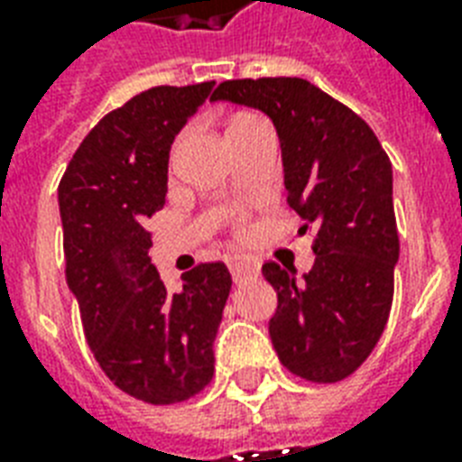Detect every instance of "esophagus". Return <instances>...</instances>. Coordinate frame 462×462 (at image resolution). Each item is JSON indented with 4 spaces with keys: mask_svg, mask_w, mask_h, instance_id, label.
<instances>
[{
    "mask_svg": "<svg viewBox=\"0 0 462 462\" xmlns=\"http://www.w3.org/2000/svg\"><path fill=\"white\" fill-rule=\"evenodd\" d=\"M227 266H230L235 282H242V281H246V278L259 275V266H256L254 261L242 259V256H232V259L227 261Z\"/></svg>",
    "mask_w": 462,
    "mask_h": 462,
    "instance_id": "esophagus-1",
    "label": "esophagus"
}]
</instances>
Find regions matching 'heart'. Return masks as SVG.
<instances>
[{
    "instance_id": "1",
    "label": "heart",
    "mask_w": 462,
    "mask_h": 462,
    "mask_svg": "<svg viewBox=\"0 0 462 462\" xmlns=\"http://www.w3.org/2000/svg\"><path fill=\"white\" fill-rule=\"evenodd\" d=\"M242 119H249V117H246V115H245V117H235V119H232V122H242ZM232 122H230V125H232Z\"/></svg>"
}]
</instances>
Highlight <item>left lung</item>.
I'll list each match as a JSON object with an SVG mask.
<instances>
[{
  "instance_id": "1",
  "label": "left lung",
  "mask_w": 462,
  "mask_h": 462,
  "mask_svg": "<svg viewBox=\"0 0 462 462\" xmlns=\"http://www.w3.org/2000/svg\"><path fill=\"white\" fill-rule=\"evenodd\" d=\"M213 100L259 107L282 148L288 206L314 227L316 261L304 281L295 268L263 263L278 292L268 323L282 366L311 383H337L365 365L386 328L401 242L393 172L376 134L304 79L223 81Z\"/></svg>"
}]
</instances>
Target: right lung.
Segmentation results:
<instances>
[{
    "instance_id": "1",
    "label": "right lung",
    "mask_w": 462,
    "mask_h": 462,
    "mask_svg": "<svg viewBox=\"0 0 462 462\" xmlns=\"http://www.w3.org/2000/svg\"><path fill=\"white\" fill-rule=\"evenodd\" d=\"M213 86H155L107 112L60 181L67 282L86 340L105 376L151 405L194 398L216 372L230 271L223 261L199 263L170 292L141 225L162 208L170 146Z\"/></svg>"
}]
</instances>
